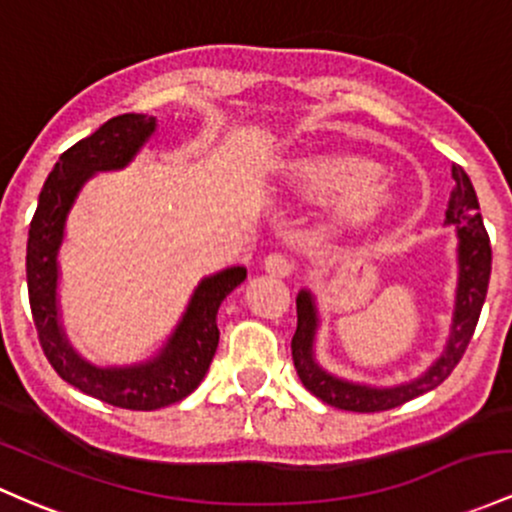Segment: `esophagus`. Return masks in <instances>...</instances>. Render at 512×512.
Here are the masks:
<instances>
[{"label": "esophagus", "mask_w": 512, "mask_h": 512, "mask_svg": "<svg viewBox=\"0 0 512 512\" xmlns=\"http://www.w3.org/2000/svg\"><path fill=\"white\" fill-rule=\"evenodd\" d=\"M294 260L289 255H282V252H272V255L265 257V269L269 274H277V277H286V274L294 272Z\"/></svg>", "instance_id": "34e87169"}]
</instances>
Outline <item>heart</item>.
<instances>
[{"instance_id":"1","label":"heart","mask_w":512,"mask_h":512,"mask_svg":"<svg viewBox=\"0 0 512 512\" xmlns=\"http://www.w3.org/2000/svg\"><path fill=\"white\" fill-rule=\"evenodd\" d=\"M289 187L306 196L340 192L345 216H367L389 199V187L369 162L357 157H311L291 167Z\"/></svg>"}]
</instances>
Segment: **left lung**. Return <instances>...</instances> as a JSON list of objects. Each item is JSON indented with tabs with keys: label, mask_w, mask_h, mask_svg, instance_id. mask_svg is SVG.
I'll return each instance as SVG.
<instances>
[{
	"label": "left lung",
	"mask_w": 512,
	"mask_h": 512,
	"mask_svg": "<svg viewBox=\"0 0 512 512\" xmlns=\"http://www.w3.org/2000/svg\"><path fill=\"white\" fill-rule=\"evenodd\" d=\"M454 187L447 201V223L457 226L459 235V286H457V308H454L452 335H449L447 350L442 357L411 384L393 386V389H369L350 381H340L325 374L313 359V335H316V308L308 291H301L296 299V333L291 338V357H294L296 374L301 384L313 396L328 406L352 413H376L389 408L403 406L415 396H423L440 386L452 374L459 359L469 347L476 323H479L481 306L486 301L488 279H491V240L484 228V218L479 213V199H476L471 179L459 165H452Z\"/></svg>",
	"instance_id": "left-lung-1"
}]
</instances>
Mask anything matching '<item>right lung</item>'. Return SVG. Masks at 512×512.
Segmentation results:
<instances>
[{
	"instance_id": "add662e5",
	"label": "right lung",
	"mask_w": 512,
	"mask_h": 512,
	"mask_svg": "<svg viewBox=\"0 0 512 512\" xmlns=\"http://www.w3.org/2000/svg\"><path fill=\"white\" fill-rule=\"evenodd\" d=\"M155 131L153 116L123 114L106 121L92 136L82 138L60 155L38 196L26 247V282L31 316L38 342L50 367L60 379L87 396L126 411H155L182 401L201 384L218 347L216 313L230 291L245 282V267H230L216 277L204 279L189 301L182 323L162 350L148 364L126 369H97L72 352L58 325L55 282L58 255L63 240L65 216L77 192L94 172L121 170L133 160L140 145Z\"/></svg>"
}]
</instances>
